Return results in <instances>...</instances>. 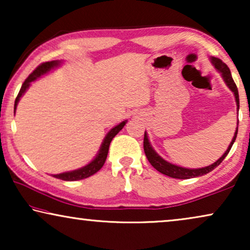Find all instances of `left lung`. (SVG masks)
I'll use <instances>...</instances> for the list:
<instances>
[{"label":"left lung","instance_id":"left-lung-1","mask_svg":"<svg viewBox=\"0 0 250 250\" xmlns=\"http://www.w3.org/2000/svg\"><path fill=\"white\" fill-rule=\"evenodd\" d=\"M211 61H213V63L215 64V67H216V69L222 74V76H223V80L225 81V83H227L228 86L230 87L231 91L234 93L235 101H237V105H238V109H239L238 87L234 83L233 78H232L230 68H229L227 64H225L221 59H218V58H211ZM237 134H238V127H237V131H235V133H234L233 139H232V142L230 143V146H229L227 151L224 152V155L222 156L216 163H214L213 165L204 167V168L189 169V168H183V167L173 165V164H170V163H167L166 160L160 158V157L156 153L155 150L152 149V146H150L148 136H146V133H145V140H143V149H145V153H146V158H148V160H149V163L151 164V165L155 167V168L158 170V172H160L162 174H165V175H167V176L174 177V179L187 180V179H191V177L203 176V175H205V174L211 172V170H213L214 168H216V167L220 165L222 162H223L225 157L228 156V153L230 152L232 146H233V143L235 141V138H237Z\"/></svg>","mask_w":250,"mask_h":250}]
</instances>
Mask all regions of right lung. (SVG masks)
I'll list each match as a JSON object with an SVG mask.
<instances>
[{
	"label": "right lung",
	"mask_w": 250,
	"mask_h": 250,
	"mask_svg": "<svg viewBox=\"0 0 250 250\" xmlns=\"http://www.w3.org/2000/svg\"><path fill=\"white\" fill-rule=\"evenodd\" d=\"M57 64H58V61H47V62L41 63L40 66L37 67L36 69L34 70L33 73L26 78L25 82H23L22 85H21V88H20L18 95H17V98H16L15 110H16L17 104H18L20 97H21V95L23 94V92L26 91V88H28L30 82L35 81L37 77L41 76V75L47 73V71H49L50 69H52L53 67H56ZM125 124H126V122H123L119 125L116 126V127L111 128V131L108 133L107 136H105V139H104V143H102L101 149H100V151H99L98 156L95 157V159L92 160V162L88 164V165L83 167V168H80L77 170H73V172L57 174V175H53V176L56 177V179H60V180H63V181H78V180L86 179V177L93 175V174L97 173L98 170H100L101 167L104 166L105 159H107L109 146H110L111 140L115 138V135L117 134V133L121 131L123 127H124Z\"/></svg>",
	"instance_id": "add662e5"
}]
</instances>
